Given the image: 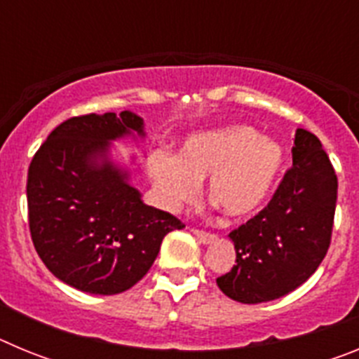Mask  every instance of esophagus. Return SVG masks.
I'll list each match as a JSON object with an SVG mask.
<instances>
[{
  "instance_id": "obj_1",
  "label": "esophagus",
  "mask_w": 359,
  "mask_h": 359,
  "mask_svg": "<svg viewBox=\"0 0 359 359\" xmlns=\"http://www.w3.org/2000/svg\"><path fill=\"white\" fill-rule=\"evenodd\" d=\"M192 231H194L196 239L203 244H210L212 241H215V233H210V231L199 230V228H192Z\"/></svg>"
}]
</instances>
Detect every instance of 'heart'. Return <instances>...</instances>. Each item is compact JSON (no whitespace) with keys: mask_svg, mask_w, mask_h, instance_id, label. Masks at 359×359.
Segmentation results:
<instances>
[{"mask_svg":"<svg viewBox=\"0 0 359 359\" xmlns=\"http://www.w3.org/2000/svg\"><path fill=\"white\" fill-rule=\"evenodd\" d=\"M286 152L278 142L261 138L248 126H230L196 135L180 154H156L151 176L167 210H177L198 196L208 180V196L231 217H246L268 201L284 170Z\"/></svg>","mask_w":359,"mask_h":359,"instance_id":"heart-1","label":"heart"}]
</instances>
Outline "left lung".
<instances>
[{
	"mask_svg": "<svg viewBox=\"0 0 359 359\" xmlns=\"http://www.w3.org/2000/svg\"><path fill=\"white\" fill-rule=\"evenodd\" d=\"M293 165L269 203L230 231L236 262L217 277L231 300L261 304L291 293L315 273L327 253L334 223L338 177L322 142L297 129Z\"/></svg>",
	"mask_w": 359,
	"mask_h": 359,
	"instance_id": "left-lung-1",
	"label": "left lung"
}]
</instances>
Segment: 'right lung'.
<instances>
[{"label":"right lung","instance_id":"add662e5","mask_svg":"<svg viewBox=\"0 0 359 359\" xmlns=\"http://www.w3.org/2000/svg\"><path fill=\"white\" fill-rule=\"evenodd\" d=\"M131 133L144 135V120L129 111L72 116L50 133L28 167L34 248L59 280L86 293L116 294L135 286L163 237L185 226L144 205L128 174L106 160L109 140Z\"/></svg>","mask_w":359,"mask_h":359}]
</instances>
